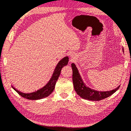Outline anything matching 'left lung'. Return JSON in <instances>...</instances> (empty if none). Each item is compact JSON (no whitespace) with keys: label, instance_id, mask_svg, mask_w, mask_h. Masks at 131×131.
<instances>
[{"label":"left lung","instance_id":"left-lung-1","mask_svg":"<svg viewBox=\"0 0 131 131\" xmlns=\"http://www.w3.org/2000/svg\"><path fill=\"white\" fill-rule=\"evenodd\" d=\"M124 52V49L123 48ZM73 69V82L74 88L79 96L82 98L90 101H98L107 98L115 93L120 88V86L112 90L107 91H99L91 89L87 86L82 79L78 69L74 63H71Z\"/></svg>","mask_w":131,"mask_h":131}]
</instances>
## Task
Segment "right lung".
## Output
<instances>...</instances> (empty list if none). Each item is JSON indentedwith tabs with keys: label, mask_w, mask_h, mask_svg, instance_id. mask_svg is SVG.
Instances as JSON below:
<instances>
[{
	"label": "right lung",
	"mask_w": 131,
	"mask_h": 131,
	"mask_svg": "<svg viewBox=\"0 0 131 131\" xmlns=\"http://www.w3.org/2000/svg\"><path fill=\"white\" fill-rule=\"evenodd\" d=\"M68 62L69 57H67V56L63 58L62 60L59 61L57 65L56 66L54 71V73H53L52 78H50V80L49 81L48 83L45 86H43L41 89L38 90L37 91H36L30 93H24L17 90L16 89H15L13 86H12V88L20 96H21L23 98H26L27 99L38 100L46 98V97L48 96L50 94L52 93L54 89L56 82L58 80L59 76L60 75L61 69H62L64 66L68 65Z\"/></svg>",
	"instance_id": "1"
}]
</instances>
